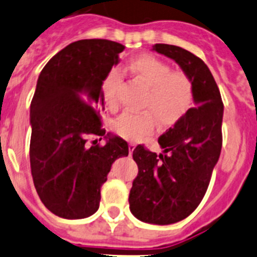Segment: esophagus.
Masks as SVG:
<instances>
[{"instance_id": "1", "label": "esophagus", "mask_w": 257, "mask_h": 257, "mask_svg": "<svg viewBox=\"0 0 257 257\" xmlns=\"http://www.w3.org/2000/svg\"><path fill=\"white\" fill-rule=\"evenodd\" d=\"M136 148V144L135 143H130L128 144V150H130V154H133V151L135 150Z\"/></svg>"}]
</instances>
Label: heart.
Returning a JSON list of instances; mask_svg holds the SVG:
<instances>
[{
	"instance_id": "b5f03b06",
	"label": "heart",
	"mask_w": 257,
	"mask_h": 257,
	"mask_svg": "<svg viewBox=\"0 0 257 257\" xmlns=\"http://www.w3.org/2000/svg\"><path fill=\"white\" fill-rule=\"evenodd\" d=\"M134 79L146 88L140 107L146 111L123 112L112 123L114 133L127 140H140L155 126L170 124L189 109L194 97L193 82L185 73L173 72L167 63L151 55H141L126 65ZM122 77L117 69L109 70L103 79L102 92L111 111L118 108V89Z\"/></svg>"
}]
</instances>
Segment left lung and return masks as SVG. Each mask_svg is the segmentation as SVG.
Segmentation results:
<instances>
[{"label":"left lung","mask_w":257,"mask_h":257,"mask_svg":"<svg viewBox=\"0 0 257 257\" xmlns=\"http://www.w3.org/2000/svg\"><path fill=\"white\" fill-rule=\"evenodd\" d=\"M151 50L174 60L192 79L194 107L159 138L163 154L139 145L133 158L139 174L128 195L140 221L172 224L187 218L203 199L222 149L223 103L204 62L185 49L155 44Z\"/></svg>","instance_id":"obj_1"}]
</instances>
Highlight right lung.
<instances>
[{"instance_id": "1", "label": "right lung", "mask_w": 257, "mask_h": 257, "mask_svg": "<svg viewBox=\"0 0 257 257\" xmlns=\"http://www.w3.org/2000/svg\"><path fill=\"white\" fill-rule=\"evenodd\" d=\"M123 49L103 39L74 41L38 78L30 106L31 175L44 206L62 218L96 213L112 164L128 155L123 139L101 128L102 84ZM89 135L103 136L106 144L87 147Z\"/></svg>"}]
</instances>
